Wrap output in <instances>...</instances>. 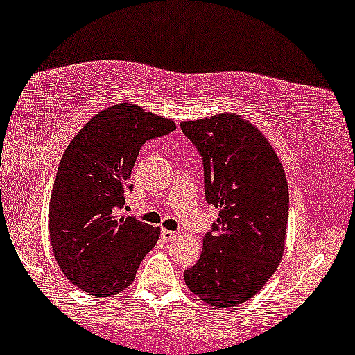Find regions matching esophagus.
Returning a JSON list of instances; mask_svg holds the SVG:
<instances>
[{"label": "esophagus", "mask_w": 355, "mask_h": 355, "mask_svg": "<svg viewBox=\"0 0 355 355\" xmlns=\"http://www.w3.org/2000/svg\"><path fill=\"white\" fill-rule=\"evenodd\" d=\"M162 237L166 242H169V241H173V239H176L178 237V232L176 231H169V230H162Z\"/></svg>", "instance_id": "obj_1"}]
</instances>
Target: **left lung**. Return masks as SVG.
Masks as SVG:
<instances>
[{"label":"left lung","mask_w":355,"mask_h":355,"mask_svg":"<svg viewBox=\"0 0 355 355\" xmlns=\"http://www.w3.org/2000/svg\"><path fill=\"white\" fill-rule=\"evenodd\" d=\"M203 162L207 202L220 210L196 265L184 271L193 294L232 307L259 293L278 268L288 227V181L265 135L241 116L181 123Z\"/></svg>","instance_id":"8db88e82"}]
</instances>
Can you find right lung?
Segmentation results:
<instances>
[{
  "instance_id": "1",
  "label": "right lung",
  "mask_w": 355,
  "mask_h": 355,
  "mask_svg": "<svg viewBox=\"0 0 355 355\" xmlns=\"http://www.w3.org/2000/svg\"><path fill=\"white\" fill-rule=\"evenodd\" d=\"M176 129L137 105L95 114L72 139L58 166L50 198V239L67 279L95 297L132 284L159 227L121 213L140 147Z\"/></svg>"
}]
</instances>
